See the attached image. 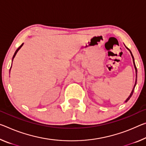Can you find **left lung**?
<instances>
[{"mask_svg":"<svg viewBox=\"0 0 146 146\" xmlns=\"http://www.w3.org/2000/svg\"><path fill=\"white\" fill-rule=\"evenodd\" d=\"M127 49H128L129 51H130V52H131V56H132V57H133V64H134V66H135V70H136V82H135V86H134V88H133V90H132V92H131V94H130V96H129V98H127V99H126V101H125V103H127V101H128L129 99H130V98H131V96H132V95H133V92H134V90H135V86H136V79H137V69H136V66H135V60H134V57H133V54H132V53H131V50L129 49L128 48H127Z\"/></svg>","mask_w":146,"mask_h":146,"instance_id":"left-lung-1","label":"left lung"}]
</instances>
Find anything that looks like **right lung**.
<instances>
[{
	"instance_id": "obj_1",
	"label": "right lung",
	"mask_w": 146,
	"mask_h": 146,
	"mask_svg": "<svg viewBox=\"0 0 146 146\" xmlns=\"http://www.w3.org/2000/svg\"><path fill=\"white\" fill-rule=\"evenodd\" d=\"M23 43H22L21 44V45L20 46V47H19V48H17V50H16V51L15 52V53H14V55H13V58H12V61H13V58H14V57L15 56V55H16V54H17V52H18V50H19V49H20V48H21V47H22V46H23ZM11 65H12V64H11ZM11 68H10V69H11Z\"/></svg>"
}]
</instances>
